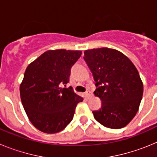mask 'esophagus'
I'll use <instances>...</instances> for the list:
<instances>
[{
  "mask_svg": "<svg viewBox=\"0 0 157 157\" xmlns=\"http://www.w3.org/2000/svg\"><path fill=\"white\" fill-rule=\"evenodd\" d=\"M86 97L87 98H90L91 96H92V91H90V90H87L86 92Z\"/></svg>",
  "mask_w": 157,
  "mask_h": 157,
  "instance_id": "obj_1",
  "label": "esophagus"
}]
</instances>
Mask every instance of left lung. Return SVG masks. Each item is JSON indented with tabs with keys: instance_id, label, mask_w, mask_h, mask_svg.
<instances>
[{
	"instance_id": "left-lung-1",
	"label": "left lung",
	"mask_w": 157,
	"mask_h": 157,
	"mask_svg": "<svg viewBox=\"0 0 157 157\" xmlns=\"http://www.w3.org/2000/svg\"><path fill=\"white\" fill-rule=\"evenodd\" d=\"M83 58L96 82L94 94L102 101L100 109L93 111L95 120L108 128H123L135 116L143 95L138 70L112 48L86 50Z\"/></svg>"
}]
</instances>
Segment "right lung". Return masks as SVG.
<instances>
[{
	"mask_svg": "<svg viewBox=\"0 0 157 157\" xmlns=\"http://www.w3.org/2000/svg\"><path fill=\"white\" fill-rule=\"evenodd\" d=\"M81 51L48 50L26 69L20 85V98L31 123L47 134L61 131L73 119L78 103L83 98L69 82L71 69L81 56Z\"/></svg>",
	"mask_w": 157,
	"mask_h": 157,
	"instance_id": "obj_1",
	"label": "right lung"
}]
</instances>
